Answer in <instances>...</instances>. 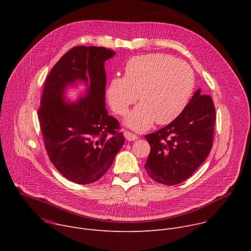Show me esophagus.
<instances>
[{
    "label": "esophagus",
    "mask_w": 251,
    "mask_h": 251,
    "mask_svg": "<svg viewBox=\"0 0 251 251\" xmlns=\"http://www.w3.org/2000/svg\"><path fill=\"white\" fill-rule=\"evenodd\" d=\"M124 136H125V138L128 140V141H135V140H137V135H135V134H133L132 132H130V131H125L124 132Z\"/></svg>",
    "instance_id": "1"
}]
</instances>
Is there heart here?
Listing matches in <instances>:
<instances>
[{"label":"heart","mask_w":251,"mask_h":251,"mask_svg":"<svg viewBox=\"0 0 251 251\" xmlns=\"http://www.w3.org/2000/svg\"><path fill=\"white\" fill-rule=\"evenodd\" d=\"M195 89V75L185 61L165 53L131 57L125 64L124 77H114L107 88L113 110L124 116L137 99L141 102L126 119L135 131L148 130L156 121H174L188 105Z\"/></svg>","instance_id":"1"}]
</instances>
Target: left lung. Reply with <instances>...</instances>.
I'll list each match as a JSON object with an SVG mask.
<instances>
[{
  "instance_id": "obj_1",
  "label": "left lung",
  "mask_w": 251,
  "mask_h": 251,
  "mask_svg": "<svg viewBox=\"0 0 251 251\" xmlns=\"http://www.w3.org/2000/svg\"><path fill=\"white\" fill-rule=\"evenodd\" d=\"M216 117L211 97L198 89L174 121L145 136L151 147L145 169L154 181L173 186L197 171L211 150Z\"/></svg>"
}]
</instances>
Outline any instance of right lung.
I'll return each instance as SVG.
<instances>
[{"instance_id": "add662e5", "label": "right lung", "mask_w": 251, "mask_h": 251, "mask_svg": "<svg viewBox=\"0 0 251 251\" xmlns=\"http://www.w3.org/2000/svg\"><path fill=\"white\" fill-rule=\"evenodd\" d=\"M115 51L78 46L68 50L49 74L39 108L46 151L67 180L86 185L108 171L125 138L117 119L105 107L104 62ZM90 79L88 95L77 103L64 102L65 87Z\"/></svg>"}]
</instances>
